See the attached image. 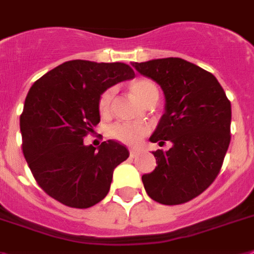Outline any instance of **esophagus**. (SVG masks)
<instances>
[{"label":"esophagus","mask_w":254,"mask_h":254,"mask_svg":"<svg viewBox=\"0 0 254 254\" xmlns=\"http://www.w3.org/2000/svg\"><path fill=\"white\" fill-rule=\"evenodd\" d=\"M137 153H139V150L131 148V149H129V157H131V158H135V157L137 156Z\"/></svg>","instance_id":"esophagus-1"}]
</instances>
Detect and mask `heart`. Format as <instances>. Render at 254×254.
<instances>
[{"label": "heart", "mask_w": 254, "mask_h": 254, "mask_svg": "<svg viewBox=\"0 0 254 254\" xmlns=\"http://www.w3.org/2000/svg\"><path fill=\"white\" fill-rule=\"evenodd\" d=\"M129 89L144 106L150 102H157L158 100V88L149 79H137L132 81ZM114 93V88H108L100 94L97 105L98 112L101 115H108L110 113ZM146 133H148V127L142 123L118 122L109 127V135L112 136L113 139L128 144V145H136Z\"/></svg>", "instance_id": "1"}]
</instances>
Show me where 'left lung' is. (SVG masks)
Here are the masks:
<instances>
[{
    "label": "left lung",
    "mask_w": 254,
    "mask_h": 254,
    "mask_svg": "<svg viewBox=\"0 0 254 254\" xmlns=\"http://www.w3.org/2000/svg\"><path fill=\"white\" fill-rule=\"evenodd\" d=\"M132 66L165 94V114L149 140L173 144L166 152H153L157 166L141 177L144 188L160 204L188 202L219 174L231 140V102L214 75L182 58Z\"/></svg>",
    "instance_id": "1"
}]
</instances>
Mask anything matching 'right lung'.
<instances>
[{
    "label": "right lung",
    "instance_id": "right-lung-1",
    "mask_svg": "<svg viewBox=\"0 0 254 254\" xmlns=\"http://www.w3.org/2000/svg\"><path fill=\"white\" fill-rule=\"evenodd\" d=\"M133 77L126 64L74 60L33 83L20 115L22 148L33 178L50 197L85 209L108 194L113 171L128 158V149L108 140L96 150L83 140L100 123V94Z\"/></svg>",
    "mask_w": 254,
    "mask_h": 254
}]
</instances>
